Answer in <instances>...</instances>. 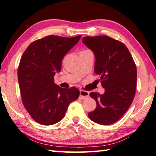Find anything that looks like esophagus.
<instances>
[{
    "mask_svg": "<svg viewBox=\"0 0 156 156\" xmlns=\"http://www.w3.org/2000/svg\"><path fill=\"white\" fill-rule=\"evenodd\" d=\"M89 96V93L87 91H84V90H80V99L83 100L87 98H88Z\"/></svg>",
    "mask_w": 156,
    "mask_h": 156,
    "instance_id": "34e87169",
    "label": "esophagus"
}]
</instances>
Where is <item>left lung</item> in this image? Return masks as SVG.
<instances>
[{
    "mask_svg": "<svg viewBox=\"0 0 156 156\" xmlns=\"http://www.w3.org/2000/svg\"><path fill=\"white\" fill-rule=\"evenodd\" d=\"M83 43L94 53V72L100 76L105 90L102 95L90 93L97 107L89 113V118L100 125H112L125 114L133 102L137 84L136 65L125 44L109 36L84 37Z\"/></svg>",
    "mask_w": 156,
    "mask_h": 156,
    "instance_id": "obj_1",
    "label": "left lung"
}]
</instances>
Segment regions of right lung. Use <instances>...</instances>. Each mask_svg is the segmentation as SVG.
I'll return each instance as SVG.
<instances>
[{
    "instance_id": "add662e5",
    "label": "right lung",
    "mask_w": 156,
    "mask_h": 156,
    "mask_svg": "<svg viewBox=\"0 0 156 156\" xmlns=\"http://www.w3.org/2000/svg\"><path fill=\"white\" fill-rule=\"evenodd\" d=\"M80 38L45 36L32 42L23 53L18 68L20 96L25 109L36 122H58L71 102L78 98L77 88H61L54 83V78L61 69L63 57Z\"/></svg>"
}]
</instances>
